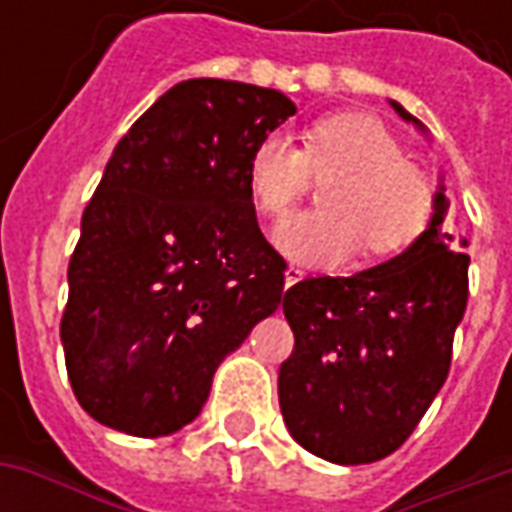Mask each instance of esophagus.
Masks as SVG:
<instances>
[{
    "mask_svg": "<svg viewBox=\"0 0 512 512\" xmlns=\"http://www.w3.org/2000/svg\"><path fill=\"white\" fill-rule=\"evenodd\" d=\"M304 279V268L301 266H288V271H285V285H296V282H301Z\"/></svg>",
    "mask_w": 512,
    "mask_h": 512,
    "instance_id": "esophagus-1",
    "label": "esophagus"
}]
</instances>
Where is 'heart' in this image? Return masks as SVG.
<instances>
[{
	"label": "heart",
	"instance_id": "heart-1",
	"mask_svg": "<svg viewBox=\"0 0 512 512\" xmlns=\"http://www.w3.org/2000/svg\"><path fill=\"white\" fill-rule=\"evenodd\" d=\"M312 175H334L323 189L326 208L296 213L277 227L279 249L293 260L337 266L359 246L365 257L397 255L428 227V178L373 117L329 115L304 131L301 147L271 134L249 156V189L268 216L288 213Z\"/></svg>",
	"mask_w": 512,
	"mask_h": 512
}]
</instances>
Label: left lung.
I'll return each instance as SVG.
<instances>
[{
    "label": "left lung",
    "mask_w": 512,
    "mask_h": 512,
    "mask_svg": "<svg viewBox=\"0 0 512 512\" xmlns=\"http://www.w3.org/2000/svg\"><path fill=\"white\" fill-rule=\"evenodd\" d=\"M447 208L439 186L428 230L403 255L354 277L301 279L285 293L296 343L279 367V408L312 455L343 466L381 461L447 381L469 299L466 241L447 230Z\"/></svg>",
    "instance_id": "8db88e82"
}]
</instances>
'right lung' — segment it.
Wrapping results in <instances>:
<instances>
[{"label": "right lung", "mask_w": 512, "mask_h": 512, "mask_svg": "<svg viewBox=\"0 0 512 512\" xmlns=\"http://www.w3.org/2000/svg\"><path fill=\"white\" fill-rule=\"evenodd\" d=\"M290 115L279 90L189 79L117 142L60 323L73 395L106 428L189 425L224 356L279 307L288 263L260 233L249 156Z\"/></svg>", "instance_id": "1"}]
</instances>
